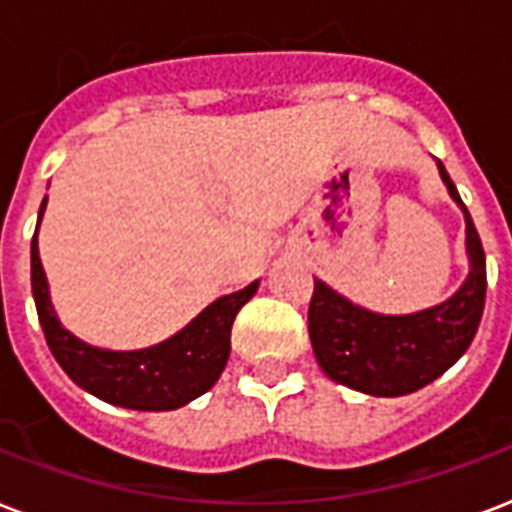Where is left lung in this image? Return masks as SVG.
I'll return each instance as SVG.
<instances>
[{"label":"left lung","mask_w":512,"mask_h":512,"mask_svg":"<svg viewBox=\"0 0 512 512\" xmlns=\"http://www.w3.org/2000/svg\"><path fill=\"white\" fill-rule=\"evenodd\" d=\"M438 164L441 180L465 212L470 273L446 303L409 316H382L353 305L316 279L308 335L316 361L329 380L366 396H406L441 377L476 337L486 300V255L478 231L452 177Z\"/></svg>","instance_id":"1"}]
</instances>
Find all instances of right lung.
Here are the masks:
<instances>
[{"mask_svg": "<svg viewBox=\"0 0 512 512\" xmlns=\"http://www.w3.org/2000/svg\"><path fill=\"white\" fill-rule=\"evenodd\" d=\"M44 204L39 207L42 223ZM36 223V228H39ZM31 289L44 340L63 372L100 401L140 412H167L207 393L223 374L231 353V327L241 305L257 292V281L233 295L217 297L170 340L143 350H103L74 337L52 308L47 276L39 260L36 233L31 239Z\"/></svg>", "mask_w": 512, "mask_h": 512, "instance_id": "1", "label": "right lung"}]
</instances>
